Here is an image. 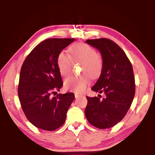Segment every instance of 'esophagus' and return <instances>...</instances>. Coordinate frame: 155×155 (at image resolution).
Segmentation results:
<instances>
[{"label":"esophagus","mask_w":155,"mask_h":155,"mask_svg":"<svg viewBox=\"0 0 155 155\" xmlns=\"http://www.w3.org/2000/svg\"><path fill=\"white\" fill-rule=\"evenodd\" d=\"M80 96H81V95H79V94H75V97H76V99L79 98V97H80Z\"/></svg>","instance_id":"34e87169"}]
</instances>
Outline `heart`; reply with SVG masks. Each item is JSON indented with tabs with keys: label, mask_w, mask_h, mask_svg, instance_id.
I'll return each mask as SVG.
<instances>
[{
	"label": "heart",
	"mask_w": 155,
	"mask_h": 155,
	"mask_svg": "<svg viewBox=\"0 0 155 155\" xmlns=\"http://www.w3.org/2000/svg\"><path fill=\"white\" fill-rule=\"evenodd\" d=\"M68 54L60 51L57 56L56 63L60 74L66 77L71 74L72 63H81V72L83 75L71 76L65 79L64 87L69 91L81 93L89 84V77L98 78L102 73L104 61L93 47L84 43H76L68 48Z\"/></svg>",
	"instance_id": "1"
}]
</instances>
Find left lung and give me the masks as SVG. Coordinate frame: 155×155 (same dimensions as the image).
<instances>
[{
  "label": "left lung",
  "mask_w": 155,
  "mask_h": 155,
  "mask_svg": "<svg viewBox=\"0 0 155 155\" xmlns=\"http://www.w3.org/2000/svg\"><path fill=\"white\" fill-rule=\"evenodd\" d=\"M86 42L98 49L104 61L100 77L91 88L105 97H88L84 112L87 120L99 129L113 127L128 111L136 92L132 64L124 51L113 41L101 38Z\"/></svg>",
  "instance_id": "obj_1"
}]
</instances>
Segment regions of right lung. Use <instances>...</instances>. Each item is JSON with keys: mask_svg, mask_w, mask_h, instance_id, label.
I'll return each mask as SVG.
<instances>
[{"mask_svg": "<svg viewBox=\"0 0 155 155\" xmlns=\"http://www.w3.org/2000/svg\"><path fill=\"white\" fill-rule=\"evenodd\" d=\"M75 38H49L41 42L27 56L21 68L18 95L28 121L38 128L53 131L64 124L74 99L73 92L52 94L63 87L56 59Z\"/></svg>", "mask_w": 155, "mask_h": 155, "instance_id": "right-lung-1", "label": "right lung"}]
</instances>
